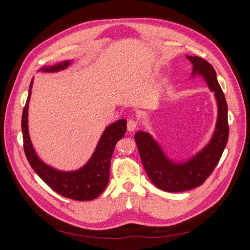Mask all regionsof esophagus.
<instances>
[{"label":"esophagus","instance_id":"esophagus-1","mask_svg":"<svg viewBox=\"0 0 250 250\" xmlns=\"http://www.w3.org/2000/svg\"><path fill=\"white\" fill-rule=\"evenodd\" d=\"M139 126V122L134 119H129L127 122V129L128 131H134Z\"/></svg>","mask_w":250,"mask_h":250}]
</instances>
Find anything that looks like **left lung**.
<instances>
[{
    "instance_id": "left-lung-1",
    "label": "left lung",
    "mask_w": 250,
    "mask_h": 250,
    "mask_svg": "<svg viewBox=\"0 0 250 250\" xmlns=\"http://www.w3.org/2000/svg\"><path fill=\"white\" fill-rule=\"evenodd\" d=\"M187 58L193 63V74L199 73L206 78L218 102V121L210 143L191 161L176 165L166 158L148 132L138 131L134 135L143 166L150 180L160 190L173 193L192 190L208 179L220 161L229 134L228 103L217 81L214 67L198 56Z\"/></svg>"
}]
</instances>
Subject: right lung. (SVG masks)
Returning <instances> with one entry per match:
<instances>
[{
    "instance_id": "1",
    "label": "right lung",
    "mask_w": 250,
    "mask_h": 250,
    "mask_svg": "<svg viewBox=\"0 0 250 250\" xmlns=\"http://www.w3.org/2000/svg\"><path fill=\"white\" fill-rule=\"evenodd\" d=\"M69 64V62H63L55 65L44 66L42 70L46 72H56L64 69ZM31 87L32 81L30 83L27 102L21 116L24 151L30 166L53 191L63 197L78 201L93 200L97 198L108 184L111 155L117 142L125 135L127 130L126 120H119L105 129L92 158L84 167L74 172L55 170L40 160L31 145V142H30L27 115Z\"/></svg>"
}]
</instances>
